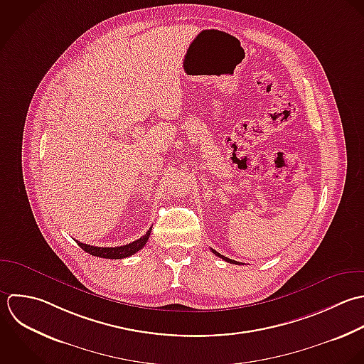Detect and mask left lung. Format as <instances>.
Returning a JSON list of instances; mask_svg holds the SVG:
<instances>
[{"label":"left lung","mask_w":364,"mask_h":364,"mask_svg":"<svg viewBox=\"0 0 364 364\" xmlns=\"http://www.w3.org/2000/svg\"><path fill=\"white\" fill-rule=\"evenodd\" d=\"M213 251V254H215L217 257H220V258H223L224 261H227V262H230V264H237V265H240V262H237V261H234V259H230V258H227V257H224V255H221V254H218L215 250H211Z\"/></svg>","instance_id":"left-lung-1"}]
</instances>
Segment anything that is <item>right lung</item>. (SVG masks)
I'll use <instances>...</instances> for the list:
<instances>
[{
    "instance_id": "obj_1",
    "label": "right lung",
    "mask_w": 364,
    "mask_h": 364,
    "mask_svg": "<svg viewBox=\"0 0 364 364\" xmlns=\"http://www.w3.org/2000/svg\"><path fill=\"white\" fill-rule=\"evenodd\" d=\"M150 232H151V228H150L141 238H139V240H136V241H133V242H130V244H127V245L114 247V248H112V247H110V248L93 247V245H87V244L79 242V241H76V242H77V245H79L83 251H86L87 254L93 255V257L106 258V259H122V258H127V257L136 254L137 251H140V250L146 245V242H147V240H149V237H150Z\"/></svg>"
}]
</instances>
